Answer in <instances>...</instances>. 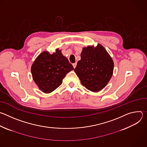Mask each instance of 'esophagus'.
<instances>
[{
  "instance_id": "obj_1",
  "label": "esophagus",
  "mask_w": 147,
  "mask_h": 147,
  "mask_svg": "<svg viewBox=\"0 0 147 147\" xmlns=\"http://www.w3.org/2000/svg\"><path fill=\"white\" fill-rule=\"evenodd\" d=\"M76 65H77V63H73V66L74 68H75L76 67Z\"/></svg>"
}]
</instances>
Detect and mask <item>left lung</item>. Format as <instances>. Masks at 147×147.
<instances>
[{"mask_svg":"<svg viewBox=\"0 0 147 147\" xmlns=\"http://www.w3.org/2000/svg\"><path fill=\"white\" fill-rule=\"evenodd\" d=\"M113 67L112 57L100 44H98L95 48L88 46L82 49L74 71L83 86L92 92H98L111 80Z\"/></svg>","mask_w":147,"mask_h":147,"instance_id":"left-lung-1","label":"left lung"}]
</instances>
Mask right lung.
Here are the masks:
<instances>
[{
    "label": "right lung",
    "instance_id": "add662e5",
    "mask_svg": "<svg viewBox=\"0 0 147 147\" xmlns=\"http://www.w3.org/2000/svg\"><path fill=\"white\" fill-rule=\"evenodd\" d=\"M72 70V65L58 49L52 54L47 51L41 53L31 66L33 80L44 93H50L59 87L66 74Z\"/></svg>",
    "mask_w": 147,
    "mask_h": 147
}]
</instances>
